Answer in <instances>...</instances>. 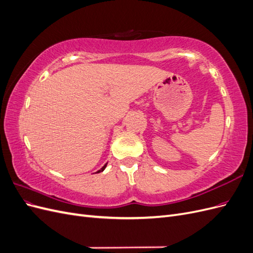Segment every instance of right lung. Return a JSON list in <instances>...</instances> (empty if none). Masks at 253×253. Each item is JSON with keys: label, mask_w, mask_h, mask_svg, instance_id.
<instances>
[{"label": "right lung", "mask_w": 253, "mask_h": 253, "mask_svg": "<svg viewBox=\"0 0 253 253\" xmlns=\"http://www.w3.org/2000/svg\"><path fill=\"white\" fill-rule=\"evenodd\" d=\"M106 165H108V164H105L102 168H101V169L100 170H99V171H97V172H102V171H104V169H105V168H106Z\"/></svg>", "instance_id": "right-lung-1"}]
</instances>
